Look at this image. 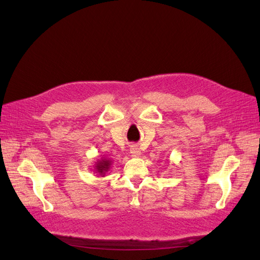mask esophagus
I'll use <instances>...</instances> for the list:
<instances>
[{"label":"esophagus","mask_w":260,"mask_h":260,"mask_svg":"<svg viewBox=\"0 0 260 260\" xmlns=\"http://www.w3.org/2000/svg\"><path fill=\"white\" fill-rule=\"evenodd\" d=\"M130 153H131L132 156L139 157V156L141 155V149L139 148L138 145H132V146L130 147Z\"/></svg>","instance_id":"1"}]
</instances>
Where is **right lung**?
<instances>
[{
	"mask_svg": "<svg viewBox=\"0 0 260 260\" xmlns=\"http://www.w3.org/2000/svg\"><path fill=\"white\" fill-rule=\"evenodd\" d=\"M112 165V161L109 159H106V158H103L101 160H98L95 162V167H94V170H95L99 175L101 176H105V172L108 171L109 167H111Z\"/></svg>",
	"mask_w": 260,
	"mask_h": 260,
	"instance_id": "add662e5",
	"label": "right lung"
}]
</instances>
